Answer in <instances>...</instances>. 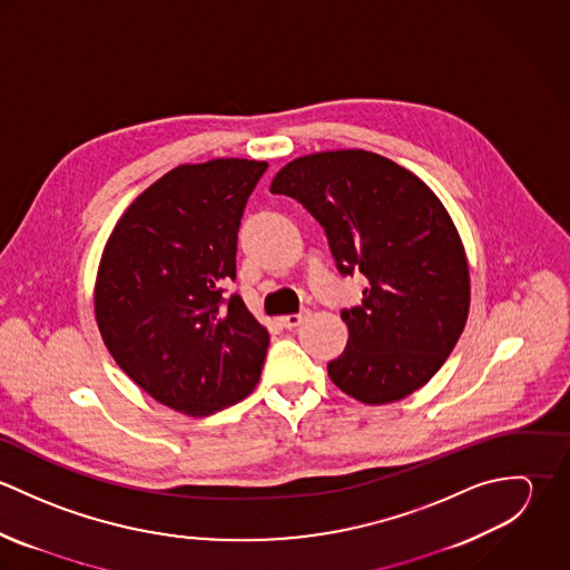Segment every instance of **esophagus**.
<instances>
[{"instance_id":"esophagus-1","label":"esophagus","mask_w":570,"mask_h":570,"mask_svg":"<svg viewBox=\"0 0 570 570\" xmlns=\"http://www.w3.org/2000/svg\"><path fill=\"white\" fill-rule=\"evenodd\" d=\"M307 318H309V312H307V309H303V312H298V314H289V316H283L278 323L285 326V328H296V326L303 325Z\"/></svg>"}]
</instances>
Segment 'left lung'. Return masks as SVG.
Wrapping results in <instances>:
<instances>
[{
    "mask_svg": "<svg viewBox=\"0 0 570 570\" xmlns=\"http://www.w3.org/2000/svg\"><path fill=\"white\" fill-rule=\"evenodd\" d=\"M269 190L323 226L342 276L362 272V303L342 309L346 348L328 377L364 404H391L421 389L452 353L470 312L461 237L436 195L410 170L348 149L298 158Z\"/></svg>",
    "mask_w": 570,
    "mask_h": 570,
    "instance_id": "obj_1",
    "label": "left lung"
}]
</instances>
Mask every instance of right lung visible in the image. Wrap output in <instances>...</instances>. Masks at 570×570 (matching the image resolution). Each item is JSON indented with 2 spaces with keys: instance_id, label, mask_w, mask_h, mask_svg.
I'll return each mask as SVG.
<instances>
[{
  "instance_id": "right-lung-1",
  "label": "right lung",
  "mask_w": 570,
  "mask_h": 570,
  "mask_svg": "<svg viewBox=\"0 0 570 570\" xmlns=\"http://www.w3.org/2000/svg\"><path fill=\"white\" fill-rule=\"evenodd\" d=\"M267 164H184L120 217L96 278V323L116 364L154 400L213 414L249 395L269 335L239 294L237 242Z\"/></svg>"
}]
</instances>
